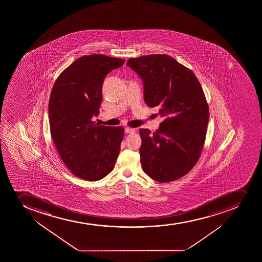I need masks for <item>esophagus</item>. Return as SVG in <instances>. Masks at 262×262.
<instances>
[{"label":"esophagus","instance_id":"obj_1","mask_svg":"<svg viewBox=\"0 0 262 262\" xmlns=\"http://www.w3.org/2000/svg\"><path fill=\"white\" fill-rule=\"evenodd\" d=\"M124 133H135V129H133V128H129V127H126V128H125V129H124Z\"/></svg>","mask_w":262,"mask_h":262}]
</instances>
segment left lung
Listing matches in <instances>:
<instances>
[{"label": "left lung", "mask_w": 262, "mask_h": 262, "mask_svg": "<svg viewBox=\"0 0 262 262\" xmlns=\"http://www.w3.org/2000/svg\"><path fill=\"white\" fill-rule=\"evenodd\" d=\"M126 65L143 83V97L163 117L159 129H141V164L160 182L186 175L202 153L209 110L199 81L191 70L166 55L132 58Z\"/></svg>", "instance_id": "8db88e82"}]
</instances>
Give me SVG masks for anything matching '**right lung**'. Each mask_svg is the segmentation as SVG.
Listing matches in <instances>:
<instances>
[{
	"label": "right lung",
	"instance_id": "right-lung-1",
	"mask_svg": "<svg viewBox=\"0 0 262 262\" xmlns=\"http://www.w3.org/2000/svg\"><path fill=\"white\" fill-rule=\"evenodd\" d=\"M124 60L103 55L78 58L53 86L49 118L53 141L72 173L87 181L103 179L114 169L124 138L122 127L95 124L104 79Z\"/></svg>",
	"mask_w": 262,
	"mask_h": 262
}]
</instances>
